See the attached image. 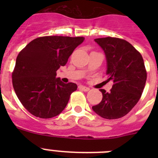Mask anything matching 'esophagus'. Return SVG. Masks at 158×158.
Wrapping results in <instances>:
<instances>
[{"instance_id": "obj_1", "label": "esophagus", "mask_w": 158, "mask_h": 158, "mask_svg": "<svg viewBox=\"0 0 158 158\" xmlns=\"http://www.w3.org/2000/svg\"><path fill=\"white\" fill-rule=\"evenodd\" d=\"M79 89H81V90H83V91L85 92H88L89 90V87H87V86H84V85H80L79 86Z\"/></svg>"}]
</instances>
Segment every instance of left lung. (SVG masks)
Instances as JSON below:
<instances>
[{"label": "left lung", "mask_w": 158, "mask_h": 158, "mask_svg": "<svg viewBox=\"0 0 158 158\" xmlns=\"http://www.w3.org/2000/svg\"><path fill=\"white\" fill-rule=\"evenodd\" d=\"M105 54L107 81H112L110 93L100 89L101 102L93 106L98 115L115 119L126 115L139 102L146 81L144 61L131 43L118 38L94 40Z\"/></svg>", "instance_id": "obj_1"}]
</instances>
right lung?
<instances>
[{"instance_id":"add662e5","label":"right lung","mask_w":158,"mask_h":158,"mask_svg":"<svg viewBox=\"0 0 158 158\" xmlns=\"http://www.w3.org/2000/svg\"><path fill=\"white\" fill-rule=\"evenodd\" d=\"M84 37L44 36L32 40L18 54L12 85L19 101L33 115L56 116L66 107L77 85L65 84L56 72L68 62Z\"/></svg>"}]
</instances>
